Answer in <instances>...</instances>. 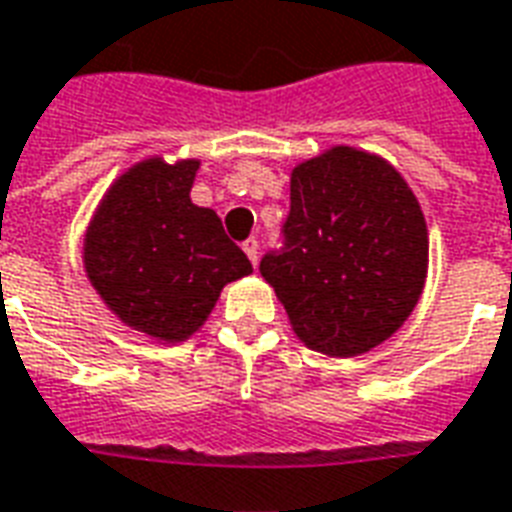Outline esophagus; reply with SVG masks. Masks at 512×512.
<instances>
[{
  "instance_id": "34e87169",
  "label": "esophagus",
  "mask_w": 512,
  "mask_h": 512,
  "mask_svg": "<svg viewBox=\"0 0 512 512\" xmlns=\"http://www.w3.org/2000/svg\"><path fill=\"white\" fill-rule=\"evenodd\" d=\"M244 252H246V257H249V263H252V266H257V255H260V244H257V238H249V241H244Z\"/></svg>"
}]
</instances>
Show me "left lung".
<instances>
[{"mask_svg":"<svg viewBox=\"0 0 512 512\" xmlns=\"http://www.w3.org/2000/svg\"><path fill=\"white\" fill-rule=\"evenodd\" d=\"M260 274L314 352L352 358L407 323L429 274V227L391 162L331 146L290 173L285 252Z\"/></svg>","mask_w":512,"mask_h":512,"instance_id":"8db88e82","label":"left lung"}]
</instances>
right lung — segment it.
I'll list each match as a JSON object with an SVG mask.
<instances>
[{
	"label": "right lung",
	"instance_id": "obj_1",
	"mask_svg": "<svg viewBox=\"0 0 512 512\" xmlns=\"http://www.w3.org/2000/svg\"><path fill=\"white\" fill-rule=\"evenodd\" d=\"M198 170L195 157L135 162L105 189L83 233L94 293L121 325L157 344L192 339L222 287L252 274L217 211L189 198Z\"/></svg>",
	"mask_w": 512,
	"mask_h": 512
}]
</instances>
